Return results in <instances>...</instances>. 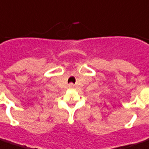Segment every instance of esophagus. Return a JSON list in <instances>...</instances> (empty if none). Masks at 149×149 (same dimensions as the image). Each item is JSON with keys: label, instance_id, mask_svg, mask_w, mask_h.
Masks as SVG:
<instances>
[{"label": "esophagus", "instance_id": "obj_1", "mask_svg": "<svg viewBox=\"0 0 149 149\" xmlns=\"http://www.w3.org/2000/svg\"><path fill=\"white\" fill-rule=\"evenodd\" d=\"M72 87H73V85H72V84L70 85V88H72Z\"/></svg>", "mask_w": 149, "mask_h": 149}]
</instances>
